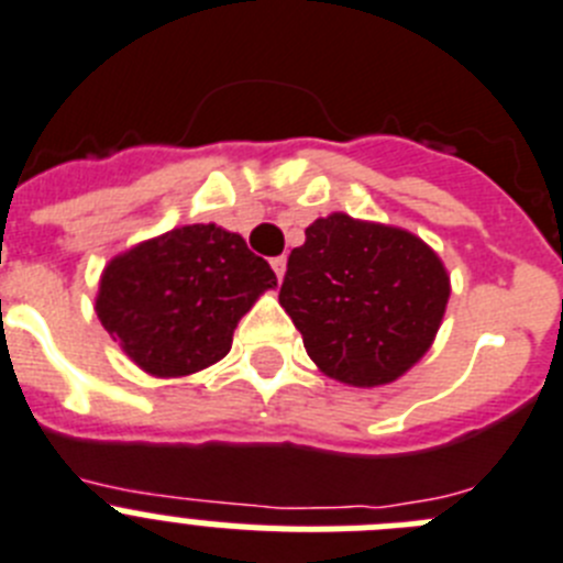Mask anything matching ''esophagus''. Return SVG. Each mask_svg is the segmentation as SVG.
I'll list each match as a JSON object with an SVG mask.
<instances>
[{
	"instance_id": "1",
	"label": "esophagus",
	"mask_w": 563,
	"mask_h": 563,
	"mask_svg": "<svg viewBox=\"0 0 563 563\" xmlns=\"http://www.w3.org/2000/svg\"><path fill=\"white\" fill-rule=\"evenodd\" d=\"M272 269H275V275H277V280H280L283 275H286V255H277V257H272Z\"/></svg>"
}]
</instances>
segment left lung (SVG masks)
<instances>
[{"label": "left lung", "instance_id": "1", "mask_svg": "<svg viewBox=\"0 0 563 563\" xmlns=\"http://www.w3.org/2000/svg\"><path fill=\"white\" fill-rule=\"evenodd\" d=\"M445 302L449 275L420 238L344 212L308 227L280 286L313 364L353 387L404 376L429 351Z\"/></svg>", "mask_w": 563, "mask_h": 563}]
</instances>
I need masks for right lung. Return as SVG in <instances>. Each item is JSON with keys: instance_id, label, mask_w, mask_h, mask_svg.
<instances>
[{"instance_id": "right-lung-1", "label": "right lung", "mask_w": 563, "mask_h": 563, "mask_svg": "<svg viewBox=\"0 0 563 563\" xmlns=\"http://www.w3.org/2000/svg\"><path fill=\"white\" fill-rule=\"evenodd\" d=\"M277 277L246 241L190 224L106 266L98 317L151 376H190L224 358L238 319Z\"/></svg>"}]
</instances>
